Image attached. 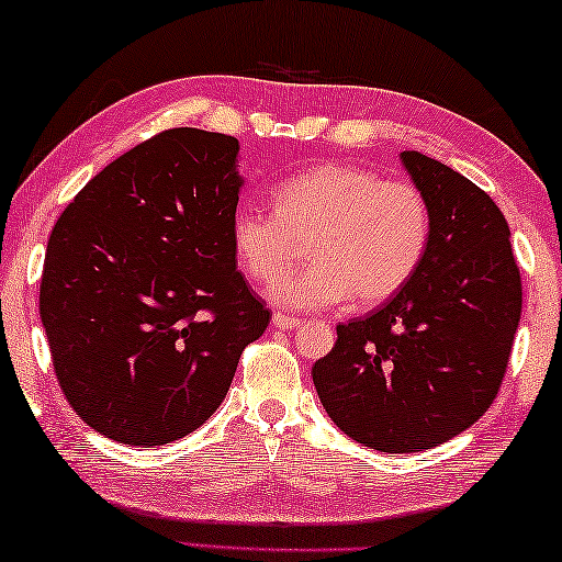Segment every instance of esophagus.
Returning a JSON list of instances; mask_svg holds the SVG:
<instances>
[{
    "mask_svg": "<svg viewBox=\"0 0 562 562\" xmlns=\"http://www.w3.org/2000/svg\"><path fill=\"white\" fill-rule=\"evenodd\" d=\"M273 326L281 328V330L299 328L301 326V318H293V316H286V314H273Z\"/></svg>",
    "mask_w": 562,
    "mask_h": 562,
    "instance_id": "34e87169",
    "label": "esophagus"
}]
</instances>
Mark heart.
Wrapping results in <instances>:
<instances>
[{
    "mask_svg": "<svg viewBox=\"0 0 562 562\" xmlns=\"http://www.w3.org/2000/svg\"><path fill=\"white\" fill-rule=\"evenodd\" d=\"M276 211L238 209L232 241L256 281L281 279L308 246L311 263L276 283L271 299L289 308L356 306L393 299L413 279L430 241V209L411 181H389L353 164H321L281 181Z\"/></svg>",
    "mask_w": 562,
    "mask_h": 562,
    "instance_id": "b5f03b06",
    "label": "heart"
}]
</instances>
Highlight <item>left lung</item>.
<instances>
[{
	"instance_id": "obj_1",
	"label": "left lung",
	"mask_w": 562,
	"mask_h": 562,
	"mask_svg": "<svg viewBox=\"0 0 562 562\" xmlns=\"http://www.w3.org/2000/svg\"><path fill=\"white\" fill-rule=\"evenodd\" d=\"M403 167L430 209L413 279L311 368L318 398L348 438L381 453L446 443L491 408L522 308L510 228L471 179L420 151Z\"/></svg>"
}]
</instances>
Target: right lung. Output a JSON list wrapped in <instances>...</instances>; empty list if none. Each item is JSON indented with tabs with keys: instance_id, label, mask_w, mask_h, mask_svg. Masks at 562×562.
I'll use <instances>...</instances> for the list:
<instances>
[{
	"instance_id": "right-lung-1",
	"label": "right lung",
	"mask_w": 562,
	"mask_h": 562,
	"mask_svg": "<svg viewBox=\"0 0 562 562\" xmlns=\"http://www.w3.org/2000/svg\"><path fill=\"white\" fill-rule=\"evenodd\" d=\"M238 139L179 126L101 169L52 228L40 314L77 416L126 446L189 436L271 311L236 271Z\"/></svg>"
}]
</instances>
